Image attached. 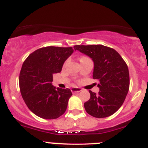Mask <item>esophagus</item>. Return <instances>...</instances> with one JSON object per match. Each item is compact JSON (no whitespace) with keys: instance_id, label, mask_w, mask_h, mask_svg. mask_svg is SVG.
<instances>
[{"instance_id":"34e87169","label":"esophagus","mask_w":148,"mask_h":148,"mask_svg":"<svg viewBox=\"0 0 148 148\" xmlns=\"http://www.w3.org/2000/svg\"><path fill=\"white\" fill-rule=\"evenodd\" d=\"M71 92H72V93H77V92H81L82 89L79 87H72L71 89Z\"/></svg>"}]
</instances>
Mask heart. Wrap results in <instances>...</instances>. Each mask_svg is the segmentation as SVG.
I'll return each mask as SVG.
<instances>
[{"label":"heart","instance_id":"b5f03b06","mask_svg":"<svg viewBox=\"0 0 148 148\" xmlns=\"http://www.w3.org/2000/svg\"><path fill=\"white\" fill-rule=\"evenodd\" d=\"M83 57H84V56H82V57H81V58H83ZM81 58H80V59H81Z\"/></svg>","mask_w":148,"mask_h":148}]
</instances>
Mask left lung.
<instances>
[{
  "label": "left lung",
  "mask_w": 148,
  "mask_h": 148,
  "mask_svg": "<svg viewBox=\"0 0 148 148\" xmlns=\"http://www.w3.org/2000/svg\"><path fill=\"white\" fill-rule=\"evenodd\" d=\"M74 49L93 60V78L99 81V94L89 91L90 98L84 103L85 110L97 118L111 116L120 108L129 91L130 75L126 62L117 51L108 46L76 45Z\"/></svg>",
  "instance_id": "left-lung-1"
}]
</instances>
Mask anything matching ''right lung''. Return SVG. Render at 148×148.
<instances>
[{
	"mask_svg": "<svg viewBox=\"0 0 148 148\" xmlns=\"http://www.w3.org/2000/svg\"><path fill=\"white\" fill-rule=\"evenodd\" d=\"M72 47L46 46L29 54L22 65L19 86L30 110L46 120L56 119L66 112L72 95L70 89L52 86L53 74L62 71L64 63L73 53Z\"/></svg>",
	"mask_w": 148,
	"mask_h": 148,
	"instance_id": "right-lung-1",
	"label": "right lung"
}]
</instances>
